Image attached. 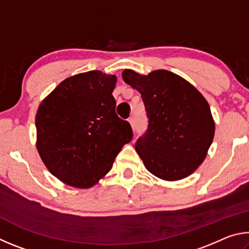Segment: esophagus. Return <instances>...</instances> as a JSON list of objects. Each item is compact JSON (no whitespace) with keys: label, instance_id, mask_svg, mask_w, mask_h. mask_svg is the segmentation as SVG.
<instances>
[{"label":"esophagus","instance_id":"esophagus-1","mask_svg":"<svg viewBox=\"0 0 249 249\" xmlns=\"http://www.w3.org/2000/svg\"><path fill=\"white\" fill-rule=\"evenodd\" d=\"M128 121H129L130 125H132V127H135V124H136V117H135L134 115H132L128 119Z\"/></svg>","mask_w":249,"mask_h":249}]
</instances>
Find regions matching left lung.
I'll return each mask as SVG.
<instances>
[{
	"mask_svg": "<svg viewBox=\"0 0 249 249\" xmlns=\"http://www.w3.org/2000/svg\"><path fill=\"white\" fill-rule=\"evenodd\" d=\"M124 81L142 94L148 125L135 148L147 170L175 181L191 175L213 142L209 103L192 84L167 70L141 75L123 71Z\"/></svg>",
	"mask_w": 249,
	"mask_h": 249,
	"instance_id": "obj_1",
	"label": "left lung"
}]
</instances>
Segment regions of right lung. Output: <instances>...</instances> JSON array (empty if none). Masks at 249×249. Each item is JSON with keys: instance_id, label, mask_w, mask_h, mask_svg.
<instances>
[{"instance_id": "add662e5", "label": "right lung", "mask_w": 249, "mask_h": 249, "mask_svg": "<svg viewBox=\"0 0 249 249\" xmlns=\"http://www.w3.org/2000/svg\"><path fill=\"white\" fill-rule=\"evenodd\" d=\"M116 77L88 71L67 78L40 103L37 150L62 182L90 188L111 170L132 126L115 112Z\"/></svg>"}]
</instances>
